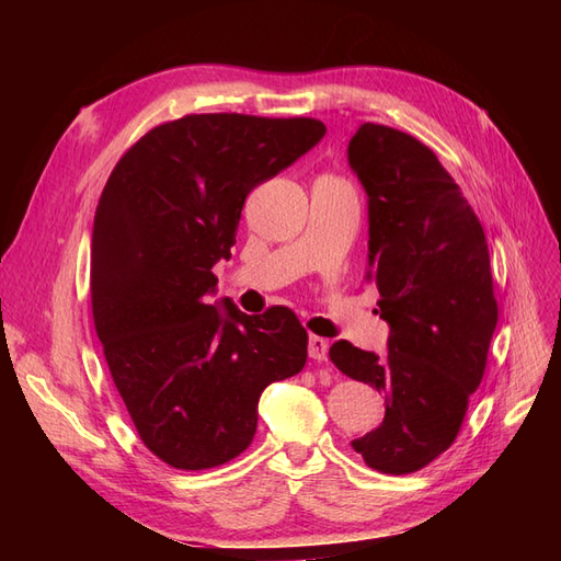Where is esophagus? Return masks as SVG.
Wrapping results in <instances>:
<instances>
[{
    "mask_svg": "<svg viewBox=\"0 0 561 561\" xmlns=\"http://www.w3.org/2000/svg\"><path fill=\"white\" fill-rule=\"evenodd\" d=\"M328 351H330V342L322 336H309V355L316 363H325L328 360Z\"/></svg>",
    "mask_w": 561,
    "mask_h": 561,
    "instance_id": "esophagus-1",
    "label": "esophagus"
}]
</instances>
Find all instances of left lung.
Returning <instances> with one entry per match:
<instances>
[{"label":"left lung","instance_id":"1","mask_svg":"<svg viewBox=\"0 0 561 561\" xmlns=\"http://www.w3.org/2000/svg\"><path fill=\"white\" fill-rule=\"evenodd\" d=\"M348 163L367 192L369 271L388 353L339 339L330 360L386 398L381 426L353 439L369 468L416 472L447 451L478 390L499 304L489 248L461 186L410 133L363 124Z\"/></svg>","mask_w":561,"mask_h":561}]
</instances>
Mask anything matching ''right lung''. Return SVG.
<instances>
[{"label": "right lung", "instance_id": "obj_1", "mask_svg": "<svg viewBox=\"0 0 561 561\" xmlns=\"http://www.w3.org/2000/svg\"><path fill=\"white\" fill-rule=\"evenodd\" d=\"M318 118L186 114L145 133L100 194L91 304L114 386L145 447L178 470L222 466L257 431L262 390L307 365L285 307L208 304L245 196L320 142Z\"/></svg>", "mask_w": 561, "mask_h": 561}]
</instances>
